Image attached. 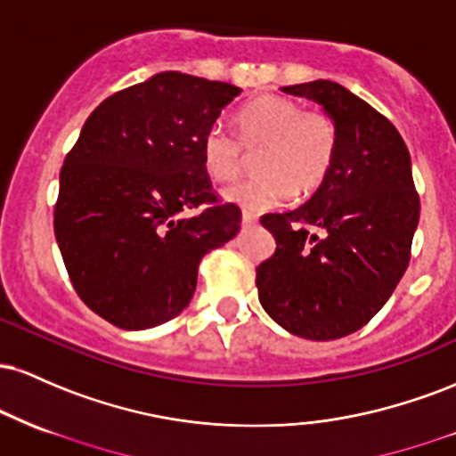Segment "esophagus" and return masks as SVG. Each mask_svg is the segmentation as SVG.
<instances>
[{
	"instance_id": "esophagus-1",
	"label": "esophagus",
	"mask_w": 456,
	"mask_h": 456,
	"mask_svg": "<svg viewBox=\"0 0 456 456\" xmlns=\"http://www.w3.org/2000/svg\"><path fill=\"white\" fill-rule=\"evenodd\" d=\"M255 224H257V216L250 212H242V227L250 229V227H255Z\"/></svg>"
}]
</instances>
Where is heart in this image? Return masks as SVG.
Masks as SVG:
<instances>
[{
	"label": "heart",
	"mask_w": 456,
	"mask_h": 456,
	"mask_svg": "<svg viewBox=\"0 0 456 456\" xmlns=\"http://www.w3.org/2000/svg\"><path fill=\"white\" fill-rule=\"evenodd\" d=\"M240 142L223 126L201 139V162L214 182H233L246 154H257V177L224 191V199L246 212L282 206L291 195L308 197L326 182L338 154V126L326 111H305L297 101L261 94L235 115Z\"/></svg>",
	"instance_id": "obj_1"
}]
</instances>
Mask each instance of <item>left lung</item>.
<instances>
[{
	"label": "left lung",
	"instance_id": "8db88e82",
	"mask_svg": "<svg viewBox=\"0 0 456 456\" xmlns=\"http://www.w3.org/2000/svg\"><path fill=\"white\" fill-rule=\"evenodd\" d=\"M282 92L332 115L338 154L305 206L261 218L276 250L255 282L261 306L281 328L334 341L366 326L399 285L420 199L405 141L369 102L326 78Z\"/></svg>",
	"mask_w": 456,
	"mask_h": 456
}]
</instances>
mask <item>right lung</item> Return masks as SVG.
Instances as JSON below:
<instances>
[{
	"label": "right lung",
	"instance_id": "right-lung-1",
	"mask_svg": "<svg viewBox=\"0 0 456 456\" xmlns=\"http://www.w3.org/2000/svg\"><path fill=\"white\" fill-rule=\"evenodd\" d=\"M240 92L159 72L98 104L68 151L55 240L78 297L113 326L145 330L180 315L199 261L240 232L242 212L216 197L201 162L203 134Z\"/></svg>",
	"mask_w": 456,
	"mask_h": 456
}]
</instances>
